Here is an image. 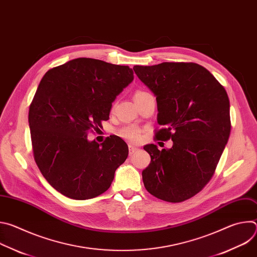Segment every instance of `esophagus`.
I'll list each match as a JSON object with an SVG mask.
<instances>
[{"label": "esophagus", "mask_w": 257, "mask_h": 257, "mask_svg": "<svg viewBox=\"0 0 257 257\" xmlns=\"http://www.w3.org/2000/svg\"><path fill=\"white\" fill-rule=\"evenodd\" d=\"M137 148H135V146H133V145H129V155L130 156H132L135 152H137Z\"/></svg>", "instance_id": "34e87169"}]
</instances>
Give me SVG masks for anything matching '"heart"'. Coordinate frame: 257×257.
I'll return each mask as SVG.
<instances>
[{
	"instance_id": "1",
	"label": "heart",
	"mask_w": 257,
	"mask_h": 257,
	"mask_svg": "<svg viewBox=\"0 0 257 257\" xmlns=\"http://www.w3.org/2000/svg\"><path fill=\"white\" fill-rule=\"evenodd\" d=\"M148 92L145 91H142V90H137L135 92V95H134V98H137V97H140L144 94H146ZM120 135L132 142H135V141H138L139 138H140V132L137 128L133 127V126H129V127H126L124 129L121 130L120 132Z\"/></svg>"
}]
</instances>
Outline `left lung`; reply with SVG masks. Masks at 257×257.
I'll list each match as a JSON object with an SVG mask.
<instances>
[{"label": "left lung", "instance_id": "1", "mask_svg": "<svg viewBox=\"0 0 257 257\" xmlns=\"http://www.w3.org/2000/svg\"><path fill=\"white\" fill-rule=\"evenodd\" d=\"M138 78L157 96L158 140H173L159 151L149 144L151 164L142 171L145 189L168 202L191 198L214 174L231 132L230 101L223 85L195 63L134 66Z\"/></svg>", "mask_w": 257, "mask_h": 257}]
</instances>
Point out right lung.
Wrapping results in <instances>:
<instances>
[{"label":"right lung","instance_id":"right-lung-1","mask_svg":"<svg viewBox=\"0 0 257 257\" xmlns=\"http://www.w3.org/2000/svg\"><path fill=\"white\" fill-rule=\"evenodd\" d=\"M134 78L128 66L78 58L49 70L29 106L36 165L50 185L76 200L105 192L128 157L120 137L87 139L108 120L112 102Z\"/></svg>","mask_w":257,"mask_h":257}]
</instances>
